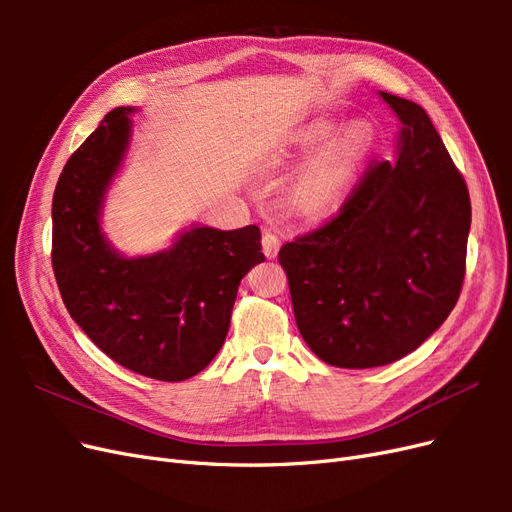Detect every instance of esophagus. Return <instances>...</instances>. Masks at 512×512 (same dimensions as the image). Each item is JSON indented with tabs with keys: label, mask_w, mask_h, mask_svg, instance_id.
I'll return each mask as SVG.
<instances>
[{
	"label": "esophagus",
	"mask_w": 512,
	"mask_h": 512,
	"mask_svg": "<svg viewBox=\"0 0 512 512\" xmlns=\"http://www.w3.org/2000/svg\"><path fill=\"white\" fill-rule=\"evenodd\" d=\"M262 252H265L267 258H275L277 252H280V237L271 230L262 232Z\"/></svg>",
	"instance_id": "1"
}]
</instances>
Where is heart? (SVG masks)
<instances>
[{"instance_id": "b5f03b06", "label": "heart", "mask_w": 512, "mask_h": 512, "mask_svg": "<svg viewBox=\"0 0 512 512\" xmlns=\"http://www.w3.org/2000/svg\"><path fill=\"white\" fill-rule=\"evenodd\" d=\"M335 119H314L299 132L292 158L305 160L288 190L294 209L307 215L331 213L344 198L367 156L371 136L365 123L352 121L339 133Z\"/></svg>"}]
</instances>
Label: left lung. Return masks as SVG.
Listing matches in <instances>:
<instances>
[{
  "mask_svg": "<svg viewBox=\"0 0 512 512\" xmlns=\"http://www.w3.org/2000/svg\"><path fill=\"white\" fill-rule=\"evenodd\" d=\"M380 98L399 119L395 160L371 166L333 222L280 250L305 344L346 369L414 352L453 312L466 273V181L421 106Z\"/></svg>",
  "mask_w": 512,
  "mask_h": 512,
  "instance_id": "1",
  "label": "left lung"
}]
</instances>
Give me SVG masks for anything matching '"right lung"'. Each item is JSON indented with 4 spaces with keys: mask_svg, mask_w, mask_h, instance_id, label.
Masks as SVG:
<instances>
[{
    "mask_svg": "<svg viewBox=\"0 0 512 512\" xmlns=\"http://www.w3.org/2000/svg\"><path fill=\"white\" fill-rule=\"evenodd\" d=\"M138 111L119 106L72 153L53 196V271L72 320L136 374L181 382L224 346L239 284L258 262L260 228L192 224L168 250L126 256L102 230Z\"/></svg>",
    "mask_w": 512,
    "mask_h": 512,
    "instance_id": "1",
    "label": "right lung"
}]
</instances>
